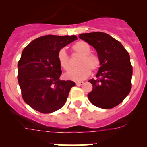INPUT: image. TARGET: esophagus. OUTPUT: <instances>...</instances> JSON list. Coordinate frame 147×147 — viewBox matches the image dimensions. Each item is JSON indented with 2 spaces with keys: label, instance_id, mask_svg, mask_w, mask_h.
<instances>
[{
  "label": "esophagus",
  "instance_id": "34e87169",
  "mask_svg": "<svg viewBox=\"0 0 147 147\" xmlns=\"http://www.w3.org/2000/svg\"><path fill=\"white\" fill-rule=\"evenodd\" d=\"M83 84H84L83 82H76V85H78V86H80V85H83Z\"/></svg>",
  "mask_w": 147,
  "mask_h": 147
}]
</instances>
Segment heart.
Here are the masks:
<instances>
[{"instance_id": "1", "label": "heart", "mask_w": 147, "mask_h": 147, "mask_svg": "<svg viewBox=\"0 0 147 147\" xmlns=\"http://www.w3.org/2000/svg\"><path fill=\"white\" fill-rule=\"evenodd\" d=\"M74 53L80 56L77 62L78 67L68 71L65 74L67 80L81 81L90 76L92 71H96L100 65L99 58L96 54H91V48L90 45L84 41H79L72 46ZM57 59L59 65L65 71H69L72 64L69 56L65 49H61L58 51Z\"/></svg>"}]
</instances>
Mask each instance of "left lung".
I'll use <instances>...</instances> for the list:
<instances>
[{
    "mask_svg": "<svg viewBox=\"0 0 147 147\" xmlns=\"http://www.w3.org/2000/svg\"><path fill=\"white\" fill-rule=\"evenodd\" d=\"M80 38L96 50L100 60L96 79L88 81L93 85L88 95L90 102L103 109L117 106L132 88V67L129 53L120 42L103 32L81 34Z\"/></svg>",
    "mask_w": 147,
    "mask_h": 147,
    "instance_id": "8db88e82",
    "label": "left lung"
}]
</instances>
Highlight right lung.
I'll return each mask as SVG.
<instances>
[{
	"label": "right lung",
	"instance_id": "add662e5",
	"mask_svg": "<svg viewBox=\"0 0 147 147\" xmlns=\"http://www.w3.org/2000/svg\"><path fill=\"white\" fill-rule=\"evenodd\" d=\"M76 40L75 35H45L23 49L18 64V80L24 102L35 110L50 113L65 103L75 82L59 80L62 70L57 54Z\"/></svg>",
	"mask_w": 147,
	"mask_h": 147
}]
</instances>
